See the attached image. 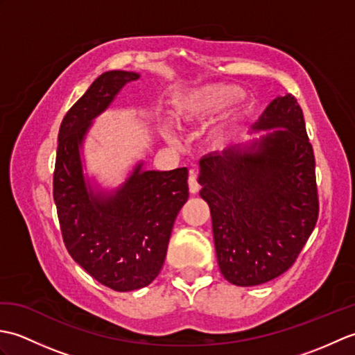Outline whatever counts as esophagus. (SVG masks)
<instances>
[{"label":"esophagus","instance_id":"obj_1","mask_svg":"<svg viewBox=\"0 0 355 355\" xmlns=\"http://www.w3.org/2000/svg\"><path fill=\"white\" fill-rule=\"evenodd\" d=\"M187 183H189V191L192 193H197L200 191V184H198V178H197V173L193 171H191L189 173V178H187Z\"/></svg>","mask_w":355,"mask_h":355}]
</instances>
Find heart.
<instances>
[{"instance_id": "b5f03b06", "label": "heart", "mask_w": 355, "mask_h": 355, "mask_svg": "<svg viewBox=\"0 0 355 355\" xmlns=\"http://www.w3.org/2000/svg\"><path fill=\"white\" fill-rule=\"evenodd\" d=\"M241 96H243V89L236 85L209 84L177 96L173 101L172 114L182 125L202 123L221 114L233 103H236ZM216 135L223 137V128L216 131ZM169 137L172 139L171 134Z\"/></svg>"}]
</instances>
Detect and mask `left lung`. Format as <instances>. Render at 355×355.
<instances>
[{"mask_svg": "<svg viewBox=\"0 0 355 355\" xmlns=\"http://www.w3.org/2000/svg\"><path fill=\"white\" fill-rule=\"evenodd\" d=\"M281 128L248 146L200 160L218 266L233 285L266 284L285 273L319 218L315 158L296 97H277L254 131Z\"/></svg>", "mask_w": 355, "mask_h": 355, "instance_id": "left-lung-1", "label": "left lung"}]
</instances>
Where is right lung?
Here are the masks:
<instances>
[{"label":"right lung","mask_w":355,"mask_h":355,"mask_svg":"<svg viewBox=\"0 0 355 355\" xmlns=\"http://www.w3.org/2000/svg\"><path fill=\"white\" fill-rule=\"evenodd\" d=\"M139 74L107 71L67 112L58 135L53 198L64 244L97 282L114 291L149 285L160 273L173 221L189 198L187 169L141 171L112 195H94L82 175L79 148L92 120Z\"/></svg>","instance_id":"add662e5"}]
</instances>
